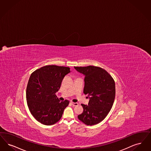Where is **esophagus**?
<instances>
[{"instance_id": "34e87169", "label": "esophagus", "mask_w": 151, "mask_h": 151, "mask_svg": "<svg viewBox=\"0 0 151 151\" xmlns=\"http://www.w3.org/2000/svg\"><path fill=\"white\" fill-rule=\"evenodd\" d=\"M71 104H72L73 106H77V105H78V103H74V102H72V101H71Z\"/></svg>"}]
</instances>
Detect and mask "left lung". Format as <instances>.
Wrapping results in <instances>:
<instances>
[{
  "label": "left lung",
  "instance_id": "8db88e82",
  "mask_svg": "<svg viewBox=\"0 0 151 151\" xmlns=\"http://www.w3.org/2000/svg\"><path fill=\"white\" fill-rule=\"evenodd\" d=\"M74 68L85 75L83 93L90 98L88 105L81 104L83 111L78 118L86 125L98 124L106 117L113 104L116 95L114 81L105 70L98 66Z\"/></svg>",
  "mask_w": 151,
  "mask_h": 151
}]
</instances>
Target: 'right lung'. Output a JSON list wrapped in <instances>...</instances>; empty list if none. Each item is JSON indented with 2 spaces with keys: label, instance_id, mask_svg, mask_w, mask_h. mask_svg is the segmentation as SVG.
<instances>
[{
  "label": "right lung",
  "instance_id": "add662e5",
  "mask_svg": "<svg viewBox=\"0 0 151 151\" xmlns=\"http://www.w3.org/2000/svg\"><path fill=\"white\" fill-rule=\"evenodd\" d=\"M69 67L46 65L32 73L26 87L27 104L33 117L45 125L55 124L61 119L69 101H60L56 93Z\"/></svg>",
  "mask_w": 151,
  "mask_h": 151
}]
</instances>
